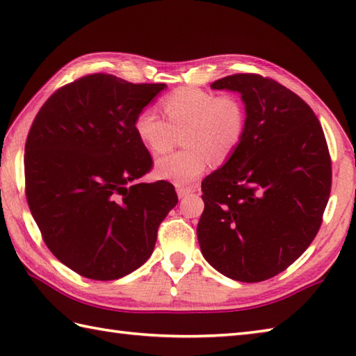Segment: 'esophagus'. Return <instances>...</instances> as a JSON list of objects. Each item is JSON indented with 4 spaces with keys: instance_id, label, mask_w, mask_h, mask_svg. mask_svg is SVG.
<instances>
[{
    "instance_id": "34e87169",
    "label": "esophagus",
    "mask_w": 356,
    "mask_h": 356,
    "mask_svg": "<svg viewBox=\"0 0 356 356\" xmlns=\"http://www.w3.org/2000/svg\"><path fill=\"white\" fill-rule=\"evenodd\" d=\"M193 191H194V188H184V186H177V188H176V193H177V195H179V199H184L185 195L191 194Z\"/></svg>"
}]
</instances>
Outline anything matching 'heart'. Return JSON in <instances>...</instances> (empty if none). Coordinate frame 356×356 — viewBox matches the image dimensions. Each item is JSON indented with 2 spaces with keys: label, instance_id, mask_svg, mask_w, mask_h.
I'll list each match as a JSON object with an SVG mask.
<instances>
[{
  "label": "heart",
  "instance_id": "b5f03b06",
  "mask_svg": "<svg viewBox=\"0 0 356 356\" xmlns=\"http://www.w3.org/2000/svg\"><path fill=\"white\" fill-rule=\"evenodd\" d=\"M163 120L154 110L143 108L134 118L133 130L139 142L153 154L172 145L174 133H182L185 149L157 159L159 177L179 186L193 185L208 170L211 157L226 161L238 148L246 133V108L237 96L179 88L161 101Z\"/></svg>",
  "mask_w": 356,
  "mask_h": 356
}]
</instances>
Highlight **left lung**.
<instances>
[{
    "label": "left lung",
    "instance_id": "left-lung-1",
    "mask_svg": "<svg viewBox=\"0 0 356 356\" xmlns=\"http://www.w3.org/2000/svg\"><path fill=\"white\" fill-rule=\"evenodd\" d=\"M241 95L246 133L222 168L202 182L197 238L207 261L237 282L275 277L303 254L326 209L332 166L312 108L255 73L211 84Z\"/></svg>",
    "mask_w": 356,
    "mask_h": 356
}]
</instances>
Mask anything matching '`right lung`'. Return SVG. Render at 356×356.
Listing matches in <instances>:
<instances>
[{"label":"right lung","mask_w":356,"mask_h":356,"mask_svg":"<svg viewBox=\"0 0 356 356\" xmlns=\"http://www.w3.org/2000/svg\"><path fill=\"white\" fill-rule=\"evenodd\" d=\"M165 87L87 74L56 90L30 127V213L51 254L82 277L107 282L142 266L176 207L170 182L139 180L153 159L133 130Z\"/></svg>","instance_id":"1"}]
</instances>
